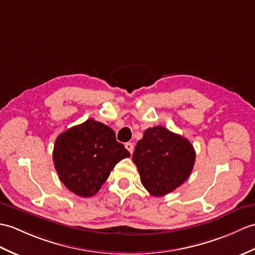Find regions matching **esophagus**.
Instances as JSON below:
<instances>
[{"label":"esophagus","mask_w":255,"mask_h":255,"mask_svg":"<svg viewBox=\"0 0 255 255\" xmlns=\"http://www.w3.org/2000/svg\"><path fill=\"white\" fill-rule=\"evenodd\" d=\"M125 147L132 154V152H133V143H131V142H127V143L125 144Z\"/></svg>","instance_id":"1"}]
</instances>
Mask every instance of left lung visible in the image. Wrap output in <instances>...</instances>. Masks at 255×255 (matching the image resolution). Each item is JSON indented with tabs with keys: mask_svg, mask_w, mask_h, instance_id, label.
Masks as SVG:
<instances>
[{
	"mask_svg": "<svg viewBox=\"0 0 255 255\" xmlns=\"http://www.w3.org/2000/svg\"><path fill=\"white\" fill-rule=\"evenodd\" d=\"M132 161L143 187L154 197H163L190 176L195 151L191 142L182 135L155 126L147 128L138 141Z\"/></svg>",
	"mask_w": 255,
	"mask_h": 255,
	"instance_id": "1",
	"label": "left lung"
}]
</instances>
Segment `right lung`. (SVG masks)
I'll use <instances>...</instances> for the list:
<instances>
[{
	"mask_svg": "<svg viewBox=\"0 0 255 255\" xmlns=\"http://www.w3.org/2000/svg\"><path fill=\"white\" fill-rule=\"evenodd\" d=\"M129 156L114 130L92 118L62 132L53 150L60 180L82 198L96 194L115 165Z\"/></svg>",
	"mask_w": 255,
	"mask_h": 255,
	"instance_id": "1",
	"label": "right lung"
}]
</instances>
